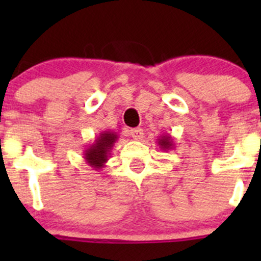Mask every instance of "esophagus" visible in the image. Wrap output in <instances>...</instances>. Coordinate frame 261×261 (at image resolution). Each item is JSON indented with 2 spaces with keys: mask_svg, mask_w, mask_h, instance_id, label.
<instances>
[{
  "mask_svg": "<svg viewBox=\"0 0 261 261\" xmlns=\"http://www.w3.org/2000/svg\"><path fill=\"white\" fill-rule=\"evenodd\" d=\"M130 135L134 140H141L144 136V131L143 128L138 127V128H131L130 130Z\"/></svg>",
  "mask_w": 261,
  "mask_h": 261,
  "instance_id": "34e87169",
  "label": "esophagus"
}]
</instances>
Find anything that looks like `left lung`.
I'll return each instance as SVG.
<instances>
[{
	"label": "left lung",
	"instance_id": "1",
	"mask_svg": "<svg viewBox=\"0 0 261 261\" xmlns=\"http://www.w3.org/2000/svg\"><path fill=\"white\" fill-rule=\"evenodd\" d=\"M158 145L162 150L164 151H168V150L173 149L174 147V141H173L172 135H162L159 139H158Z\"/></svg>",
	"mask_w": 261,
	"mask_h": 261
}]
</instances>
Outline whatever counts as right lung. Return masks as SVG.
Returning a JSON list of instances; mask_svg holds the SVG:
<instances>
[{
	"mask_svg": "<svg viewBox=\"0 0 261 261\" xmlns=\"http://www.w3.org/2000/svg\"><path fill=\"white\" fill-rule=\"evenodd\" d=\"M117 139V134L114 131H102L97 136L96 140L84 149L83 158L87 164L96 170L106 167V163L111 155V150Z\"/></svg>",
	"mask_w": 261,
	"mask_h": 261,
	"instance_id": "right-lung-1",
	"label": "right lung"
}]
</instances>
